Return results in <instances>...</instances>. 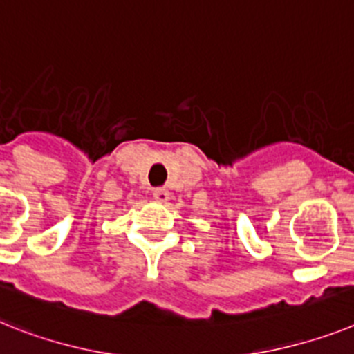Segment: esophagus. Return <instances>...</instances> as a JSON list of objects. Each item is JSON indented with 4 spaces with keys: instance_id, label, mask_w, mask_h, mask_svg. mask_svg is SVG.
<instances>
[{
    "instance_id": "34e87169",
    "label": "esophagus",
    "mask_w": 354,
    "mask_h": 354,
    "mask_svg": "<svg viewBox=\"0 0 354 354\" xmlns=\"http://www.w3.org/2000/svg\"><path fill=\"white\" fill-rule=\"evenodd\" d=\"M153 198L158 201V203H167V201H169V191H167V189H154Z\"/></svg>"
}]
</instances>
